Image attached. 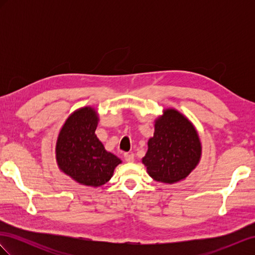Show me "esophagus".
I'll return each instance as SVG.
<instances>
[{
	"instance_id": "34e87169",
	"label": "esophagus",
	"mask_w": 255,
	"mask_h": 255,
	"mask_svg": "<svg viewBox=\"0 0 255 255\" xmlns=\"http://www.w3.org/2000/svg\"><path fill=\"white\" fill-rule=\"evenodd\" d=\"M123 156H125V159L126 161H128V163H132L134 160V155L132 153H125L123 154Z\"/></svg>"
}]
</instances>
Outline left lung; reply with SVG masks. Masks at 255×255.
Instances as JSON below:
<instances>
[{"instance_id":"left-lung-1","label":"left lung","mask_w":255,"mask_h":255,"mask_svg":"<svg viewBox=\"0 0 255 255\" xmlns=\"http://www.w3.org/2000/svg\"><path fill=\"white\" fill-rule=\"evenodd\" d=\"M142 163L151 177L172 184L185 179L198 165L201 142L194 126L182 114L167 110L155 122Z\"/></svg>"}]
</instances>
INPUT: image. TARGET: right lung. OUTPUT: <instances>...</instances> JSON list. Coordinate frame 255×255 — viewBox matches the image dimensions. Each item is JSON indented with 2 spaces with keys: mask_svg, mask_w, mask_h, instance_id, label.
I'll use <instances>...</instances> for the list:
<instances>
[{
  "mask_svg": "<svg viewBox=\"0 0 255 255\" xmlns=\"http://www.w3.org/2000/svg\"><path fill=\"white\" fill-rule=\"evenodd\" d=\"M97 125V114L90 107L76 111L67 119L56 143L61 170L76 182L95 187L109 182L114 169L121 163L98 139Z\"/></svg>",
  "mask_w": 255,
  "mask_h": 255,
  "instance_id": "1",
  "label": "right lung"
}]
</instances>
